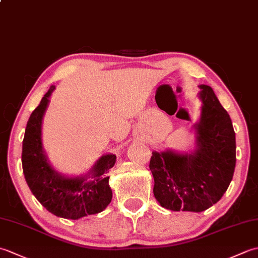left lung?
<instances>
[{
	"mask_svg": "<svg viewBox=\"0 0 258 258\" xmlns=\"http://www.w3.org/2000/svg\"><path fill=\"white\" fill-rule=\"evenodd\" d=\"M200 89L203 106L196 124V151L190 154L153 152L150 161L155 199L171 211L210 208L226 191L236 164L231 117L211 86L203 84Z\"/></svg>",
	"mask_w": 258,
	"mask_h": 258,
	"instance_id": "8db88e82",
	"label": "left lung"
}]
</instances>
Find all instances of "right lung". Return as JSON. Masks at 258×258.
I'll list each match as a JSON object with an SVG mask.
<instances>
[{
	"mask_svg": "<svg viewBox=\"0 0 258 258\" xmlns=\"http://www.w3.org/2000/svg\"><path fill=\"white\" fill-rule=\"evenodd\" d=\"M55 86H51L27 120L22 166L25 180L36 200L54 215L79 220L102 212L112 201L108 185L109 172L116 161L114 154L103 155L92 169V180L86 176L64 177L54 171L42 147V119Z\"/></svg>",
	"mask_w": 258,
	"mask_h": 258,
	"instance_id": "add662e5",
	"label": "right lung"
}]
</instances>
